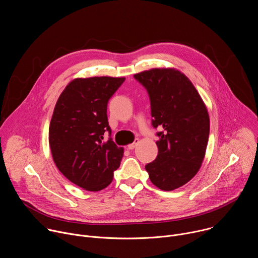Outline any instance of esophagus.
Wrapping results in <instances>:
<instances>
[{"label":"esophagus","mask_w":258,"mask_h":258,"mask_svg":"<svg viewBox=\"0 0 258 258\" xmlns=\"http://www.w3.org/2000/svg\"><path fill=\"white\" fill-rule=\"evenodd\" d=\"M138 143H139V139H135L134 143H132V144H130V145L127 146V149H128V150H134V149L136 148V146L138 145Z\"/></svg>","instance_id":"34e87169"}]
</instances>
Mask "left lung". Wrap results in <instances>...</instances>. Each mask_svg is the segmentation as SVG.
I'll return each instance as SVG.
<instances>
[{
  "label": "left lung",
  "instance_id": "obj_1",
  "mask_svg": "<svg viewBox=\"0 0 258 258\" xmlns=\"http://www.w3.org/2000/svg\"><path fill=\"white\" fill-rule=\"evenodd\" d=\"M134 78L150 98L152 125L158 155L145 166L154 185L171 191L187 183L198 172L209 137L206 106L190 80L172 68H154Z\"/></svg>",
  "mask_w": 258,
  "mask_h": 258
}]
</instances>
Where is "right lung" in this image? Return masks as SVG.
<instances>
[{
	"label": "right lung",
	"mask_w": 258,
	"mask_h": 258,
	"mask_svg": "<svg viewBox=\"0 0 258 258\" xmlns=\"http://www.w3.org/2000/svg\"><path fill=\"white\" fill-rule=\"evenodd\" d=\"M124 81L76 79L66 86L54 108L49 127L54 162L66 178L87 191L106 188L123 157V149L110 137L107 104ZM107 131L109 138L105 141Z\"/></svg>",
	"instance_id": "right-lung-1"
}]
</instances>
